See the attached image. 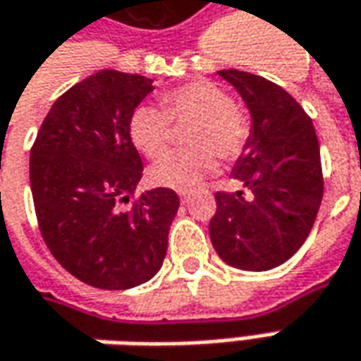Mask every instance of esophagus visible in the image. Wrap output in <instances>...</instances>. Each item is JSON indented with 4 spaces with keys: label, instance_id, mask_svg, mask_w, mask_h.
I'll return each mask as SVG.
<instances>
[{
    "label": "esophagus",
    "instance_id": "esophagus-1",
    "mask_svg": "<svg viewBox=\"0 0 361 361\" xmlns=\"http://www.w3.org/2000/svg\"><path fill=\"white\" fill-rule=\"evenodd\" d=\"M178 197H180V200H183V202H186V200L190 198V192H186V190H180V192H178Z\"/></svg>",
    "mask_w": 361,
    "mask_h": 361
}]
</instances>
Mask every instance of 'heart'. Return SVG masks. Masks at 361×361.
Wrapping results in <instances>:
<instances>
[{"instance_id": "b5f03b06", "label": "heart", "mask_w": 361, "mask_h": 361, "mask_svg": "<svg viewBox=\"0 0 361 361\" xmlns=\"http://www.w3.org/2000/svg\"><path fill=\"white\" fill-rule=\"evenodd\" d=\"M163 109L139 105L133 109L127 130L135 149L149 159L161 157L171 142V121H192L186 141L192 149L173 151L152 164L149 176L154 185L175 190H192L216 173V157L234 161L244 151L250 125L231 95L212 81H192L163 95Z\"/></svg>"}]
</instances>
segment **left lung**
<instances>
[{"label":"left lung","mask_w":361,"mask_h":361,"mask_svg":"<svg viewBox=\"0 0 361 361\" xmlns=\"http://www.w3.org/2000/svg\"><path fill=\"white\" fill-rule=\"evenodd\" d=\"M252 117L250 137L232 176L250 190L216 192L212 246L226 264L264 272L284 264L308 238L324 195L320 145L312 118L282 87L224 69Z\"/></svg>","instance_id":"1"}]
</instances>
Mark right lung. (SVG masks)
<instances>
[{
	"instance_id": "add662e5",
	"label": "right lung",
	"mask_w": 361,
	"mask_h": 361,
	"mask_svg": "<svg viewBox=\"0 0 361 361\" xmlns=\"http://www.w3.org/2000/svg\"><path fill=\"white\" fill-rule=\"evenodd\" d=\"M152 79L103 69L73 85L47 113L31 147L29 180L39 231L55 260L103 290H127L163 266L178 197L145 190L129 139L133 109L152 93Z\"/></svg>"
}]
</instances>
